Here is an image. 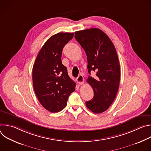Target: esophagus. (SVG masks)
Here are the masks:
<instances>
[{
  "mask_svg": "<svg viewBox=\"0 0 151 151\" xmlns=\"http://www.w3.org/2000/svg\"><path fill=\"white\" fill-rule=\"evenodd\" d=\"M76 82L79 84V85H82L84 82V79L82 75H79L77 78H76Z\"/></svg>",
  "mask_w": 151,
  "mask_h": 151,
  "instance_id": "1",
  "label": "esophagus"
}]
</instances>
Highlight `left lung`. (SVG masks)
I'll list each match as a JSON object with an SVG mask.
<instances>
[{
    "instance_id": "8db88e82",
    "label": "left lung",
    "mask_w": 151,
    "mask_h": 151,
    "mask_svg": "<svg viewBox=\"0 0 151 151\" xmlns=\"http://www.w3.org/2000/svg\"><path fill=\"white\" fill-rule=\"evenodd\" d=\"M75 37L87 57L89 76L87 82L94 91V97L85 103L95 114L106 111L115 100L119 85L120 66L112 42L101 30L93 28L75 32Z\"/></svg>"
}]
</instances>
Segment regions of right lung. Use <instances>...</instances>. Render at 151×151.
Returning a JSON list of instances; mask_svg holds the SVG:
<instances>
[{
    "mask_svg": "<svg viewBox=\"0 0 151 151\" xmlns=\"http://www.w3.org/2000/svg\"><path fill=\"white\" fill-rule=\"evenodd\" d=\"M73 33H58L50 37L38 53L33 64L32 79L35 94L42 106L58 112L67 105L76 83L62 64V51Z\"/></svg>",
    "mask_w": 151,
    "mask_h": 151,
    "instance_id": "obj_1",
    "label": "right lung"
}]
</instances>
